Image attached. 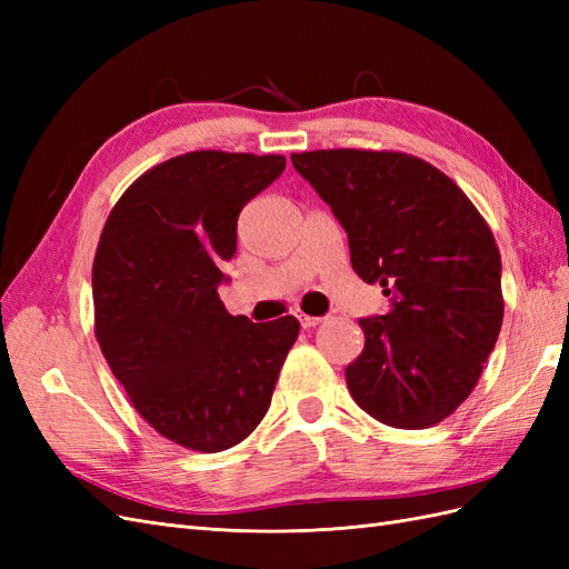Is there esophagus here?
I'll return each instance as SVG.
<instances>
[{
    "label": "esophagus",
    "mask_w": 569,
    "mask_h": 569,
    "mask_svg": "<svg viewBox=\"0 0 569 569\" xmlns=\"http://www.w3.org/2000/svg\"><path fill=\"white\" fill-rule=\"evenodd\" d=\"M299 322H301V327H306V330H308V327H316V325H320V322H322V318H316V316H306V313H301V316H299Z\"/></svg>",
    "instance_id": "esophagus-1"
}]
</instances>
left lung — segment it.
I'll use <instances>...</instances> for the list:
<instances>
[{
  "instance_id": "8db88e82",
  "label": "left lung",
  "mask_w": 569,
  "mask_h": 569,
  "mask_svg": "<svg viewBox=\"0 0 569 569\" xmlns=\"http://www.w3.org/2000/svg\"><path fill=\"white\" fill-rule=\"evenodd\" d=\"M349 234L351 266L391 297L360 318L366 349L347 366L353 401L389 427L425 429L472 393L503 322L501 253L462 189L401 151L291 153Z\"/></svg>"
}]
</instances>
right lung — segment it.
<instances>
[{
  "mask_svg": "<svg viewBox=\"0 0 569 569\" xmlns=\"http://www.w3.org/2000/svg\"><path fill=\"white\" fill-rule=\"evenodd\" d=\"M278 153L189 151L137 178L111 209L92 266L94 335L157 432L218 453L268 412L299 320L256 325L218 297L244 203L282 176Z\"/></svg>",
  "mask_w": 569,
  "mask_h": 569,
  "instance_id": "right-lung-1",
  "label": "right lung"
}]
</instances>
